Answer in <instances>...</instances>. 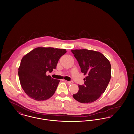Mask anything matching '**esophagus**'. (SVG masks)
Listing matches in <instances>:
<instances>
[{
	"label": "esophagus",
	"mask_w": 134,
	"mask_h": 134,
	"mask_svg": "<svg viewBox=\"0 0 134 134\" xmlns=\"http://www.w3.org/2000/svg\"><path fill=\"white\" fill-rule=\"evenodd\" d=\"M66 83L68 84L71 85L73 83V81H66Z\"/></svg>",
	"instance_id": "esophagus-1"
}]
</instances>
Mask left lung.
Returning a JSON list of instances; mask_svg holds the SVG:
<instances>
[{"label":"left lung","instance_id":"8db88e82","mask_svg":"<svg viewBox=\"0 0 134 134\" xmlns=\"http://www.w3.org/2000/svg\"><path fill=\"white\" fill-rule=\"evenodd\" d=\"M81 72L86 77L84 85H79V91L72 96L83 103H91L105 91L111 78V64L101 53L91 50H71Z\"/></svg>","mask_w":134,"mask_h":134}]
</instances>
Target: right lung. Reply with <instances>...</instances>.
<instances>
[{"label":"right lung","mask_w":134,"mask_h":134,"mask_svg":"<svg viewBox=\"0 0 134 134\" xmlns=\"http://www.w3.org/2000/svg\"><path fill=\"white\" fill-rule=\"evenodd\" d=\"M64 49L37 47L22 58L18 75L21 87L31 98L43 101L54 94L60 80L47 76L52 72L65 53Z\"/></svg>","instance_id":"right-lung-1"}]
</instances>
